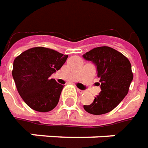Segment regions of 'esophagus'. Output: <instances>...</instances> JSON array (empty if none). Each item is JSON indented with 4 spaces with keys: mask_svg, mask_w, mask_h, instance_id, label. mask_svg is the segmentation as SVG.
I'll use <instances>...</instances> for the list:
<instances>
[{
    "mask_svg": "<svg viewBox=\"0 0 148 148\" xmlns=\"http://www.w3.org/2000/svg\"><path fill=\"white\" fill-rule=\"evenodd\" d=\"M77 91H78V92L80 93V94H84V93L85 92L84 91H82V90H80V89H77Z\"/></svg>",
    "mask_w": 148,
    "mask_h": 148,
    "instance_id": "1",
    "label": "esophagus"
}]
</instances>
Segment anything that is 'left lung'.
Here are the masks:
<instances>
[{
    "instance_id": "8db88e82",
    "label": "left lung",
    "mask_w": 148,
    "mask_h": 148,
    "mask_svg": "<svg viewBox=\"0 0 148 148\" xmlns=\"http://www.w3.org/2000/svg\"><path fill=\"white\" fill-rule=\"evenodd\" d=\"M95 64L101 92L90 105H84L87 112L102 115L112 111L128 92L133 79L129 60L121 52L108 46L97 47L83 55Z\"/></svg>"
}]
</instances>
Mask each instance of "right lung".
Wrapping results in <instances>:
<instances>
[{"mask_svg": "<svg viewBox=\"0 0 148 148\" xmlns=\"http://www.w3.org/2000/svg\"><path fill=\"white\" fill-rule=\"evenodd\" d=\"M67 58L68 55L44 47L29 49L16 57L12 77L20 96L29 108L47 112L57 105L64 86L50 76Z\"/></svg>", "mask_w": 148, "mask_h": 148, "instance_id": "obj_1", "label": "right lung"}]
</instances>
